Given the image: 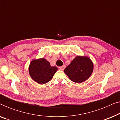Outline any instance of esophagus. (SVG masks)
Returning <instances> with one entry per match:
<instances>
[{
	"label": "esophagus",
	"instance_id": "1",
	"mask_svg": "<svg viewBox=\"0 0 120 120\" xmlns=\"http://www.w3.org/2000/svg\"><path fill=\"white\" fill-rule=\"evenodd\" d=\"M65 65H62V66L59 67L58 68H59V69H60V70H63L65 69Z\"/></svg>",
	"mask_w": 120,
	"mask_h": 120
}]
</instances>
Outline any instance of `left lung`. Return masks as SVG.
<instances>
[{
  "mask_svg": "<svg viewBox=\"0 0 120 120\" xmlns=\"http://www.w3.org/2000/svg\"><path fill=\"white\" fill-rule=\"evenodd\" d=\"M93 70V64L87 56H77L64 70L71 81L81 83L91 76Z\"/></svg>",
  "mask_w": 120,
  "mask_h": 120,
  "instance_id": "8db88e82",
  "label": "left lung"
}]
</instances>
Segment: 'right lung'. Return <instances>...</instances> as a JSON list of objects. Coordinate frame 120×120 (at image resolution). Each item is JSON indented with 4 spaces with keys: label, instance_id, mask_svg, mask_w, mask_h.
<instances>
[{
    "label": "right lung",
    "instance_id": "add662e5",
    "mask_svg": "<svg viewBox=\"0 0 120 120\" xmlns=\"http://www.w3.org/2000/svg\"><path fill=\"white\" fill-rule=\"evenodd\" d=\"M57 70V67L51 66L50 62L43 58L33 60L29 67L30 77L39 84L50 81Z\"/></svg>",
    "mask_w": 120,
    "mask_h": 120
}]
</instances>
